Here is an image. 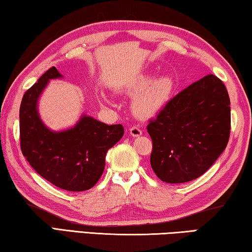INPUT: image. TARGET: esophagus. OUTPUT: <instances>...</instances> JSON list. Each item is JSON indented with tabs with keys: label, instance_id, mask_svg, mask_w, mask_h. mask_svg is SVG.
I'll return each mask as SVG.
<instances>
[{
	"label": "esophagus",
	"instance_id": "esophagus-1",
	"mask_svg": "<svg viewBox=\"0 0 252 252\" xmlns=\"http://www.w3.org/2000/svg\"><path fill=\"white\" fill-rule=\"evenodd\" d=\"M129 133H130L131 136L138 137L143 134V131H142L141 127H139V126H133V127H130V128H129Z\"/></svg>",
	"mask_w": 252,
	"mask_h": 252
}]
</instances>
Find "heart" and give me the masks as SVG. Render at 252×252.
<instances>
[{
    "label": "heart",
    "instance_id": "1",
    "mask_svg": "<svg viewBox=\"0 0 252 252\" xmlns=\"http://www.w3.org/2000/svg\"><path fill=\"white\" fill-rule=\"evenodd\" d=\"M173 90V80L169 75H162L152 81V76L143 75L128 87V92L136 94L133 102L134 113L141 118H150L157 115L165 106Z\"/></svg>",
    "mask_w": 252,
    "mask_h": 252
}]
</instances>
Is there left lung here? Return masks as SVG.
I'll return each instance as SVG.
<instances>
[{
    "mask_svg": "<svg viewBox=\"0 0 252 252\" xmlns=\"http://www.w3.org/2000/svg\"><path fill=\"white\" fill-rule=\"evenodd\" d=\"M146 128L156 175L168 184L196 179L229 142L231 108L225 86L213 74L202 77L169 100Z\"/></svg>",
    "mask_w": 252,
    "mask_h": 252,
    "instance_id": "1",
    "label": "left lung"
}]
</instances>
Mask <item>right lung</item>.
<instances>
[{
  "label": "right lung",
  "mask_w": 252,
  "mask_h": 252,
  "mask_svg": "<svg viewBox=\"0 0 252 252\" xmlns=\"http://www.w3.org/2000/svg\"><path fill=\"white\" fill-rule=\"evenodd\" d=\"M55 66L46 71L23 94L20 106L21 152L38 175L56 187L83 191L102 176L106 154L124 135V127L88 116L71 129L49 130L40 121L37 101L50 79L61 77Z\"/></svg>",
  "instance_id": "1"
}]
</instances>
